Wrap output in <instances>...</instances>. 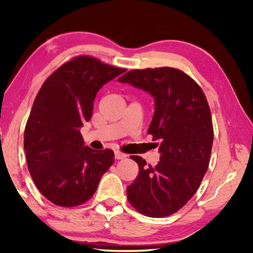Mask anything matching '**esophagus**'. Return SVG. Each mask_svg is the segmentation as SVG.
Instances as JSON below:
<instances>
[{
  "label": "esophagus",
  "instance_id": "esophagus-1",
  "mask_svg": "<svg viewBox=\"0 0 253 253\" xmlns=\"http://www.w3.org/2000/svg\"><path fill=\"white\" fill-rule=\"evenodd\" d=\"M126 154L124 153H121L119 151H115V159L116 160H122V159H126Z\"/></svg>",
  "mask_w": 253,
  "mask_h": 253
}]
</instances>
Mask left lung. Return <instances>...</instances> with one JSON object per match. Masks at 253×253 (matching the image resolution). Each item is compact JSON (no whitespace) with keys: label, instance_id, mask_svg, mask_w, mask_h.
Wrapping results in <instances>:
<instances>
[{"label":"left lung","instance_id":"8db88e82","mask_svg":"<svg viewBox=\"0 0 253 253\" xmlns=\"http://www.w3.org/2000/svg\"><path fill=\"white\" fill-rule=\"evenodd\" d=\"M119 82L153 96L147 132L160 143L155 167L138 155L131 157L139 174L126 188L127 200L146 216L171 215L191 199L209 168L213 126L206 96L192 78L174 68L132 70Z\"/></svg>","mask_w":253,"mask_h":253}]
</instances>
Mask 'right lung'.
Returning a JSON list of instances; mask_svg holds the SVG:
<instances>
[{"instance_id": "right-lung-1", "label": "right lung", "mask_w": 253, "mask_h": 253, "mask_svg": "<svg viewBox=\"0 0 253 253\" xmlns=\"http://www.w3.org/2000/svg\"><path fill=\"white\" fill-rule=\"evenodd\" d=\"M124 71L79 56L41 86L25 126L24 150L34 184L55 205L87 202L113 165L114 152L85 146L81 127L91 120L99 89Z\"/></svg>"}]
</instances>
